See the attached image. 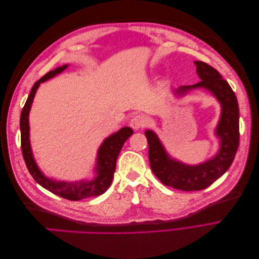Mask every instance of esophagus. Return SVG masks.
<instances>
[{
	"mask_svg": "<svg viewBox=\"0 0 259 259\" xmlns=\"http://www.w3.org/2000/svg\"><path fill=\"white\" fill-rule=\"evenodd\" d=\"M147 124V120L144 115H140V114H136L134 115L131 119L130 121V125L133 127V130H139V128H143L144 126H146Z\"/></svg>",
	"mask_w": 259,
	"mask_h": 259,
	"instance_id": "esophagus-1",
	"label": "esophagus"
}]
</instances>
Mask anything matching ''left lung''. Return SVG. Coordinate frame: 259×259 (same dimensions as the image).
Segmentation results:
<instances>
[{"mask_svg": "<svg viewBox=\"0 0 259 259\" xmlns=\"http://www.w3.org/2000/svg\"><path fill=\"white\" fill-rule=\"evenodd\" d=\"M201 81L193 85L180 86L175 93L183 96L187 92L203 89L213 94L222 106L221 119L215 134L221 139V148L213 158L188 165L170 158L154 132L147 130L145 135L149 145V162L153 174L165 186L183 191L205 189L222 177L233 162L239 147V106L236 94L216 69L203 61H194Z\"/></svg>", "mask_w": 259, "mask_h": 259, "instance_id": "obj_1", "label": "left lung"}]
</instances>
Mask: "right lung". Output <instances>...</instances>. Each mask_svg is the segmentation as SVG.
<instances>
[{
  "instance_id": "1",
  "label": "right lung",
  "mask_w": 259,
  "mask_h": 259,
  "mask_svg": "<svg viewBox=\"0 0 259 259\" xmlns=\"http://www.w3.org/2000/svg\"><path fill=\"white\" fill-rule=\"evenodd\" d=\"M67 68L68 65L56 68L53 71L46 73L32 86V90L30 92V95L28 96V99L25 106H23L20 114L21 150L29 173L38 185H41L46 190H49L56 195H59L61 198L71 201H79L86 198L96 197V195H100L107 191V189L112 183L117 155H119L124 143L126 142L128 137L134 132H133L131 127H123L104 140V143L100 145L97 152V162L95 166L96 176L92 180H81V182L68 183L57 182V180L46 177L40 170V168L37 167L33 158L32 150H31L29 134V112L31 105L33 103L36 90L38 89L40 84L52 79L55 75L61 73Z\"/></svg>"
}]
</instances>
